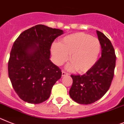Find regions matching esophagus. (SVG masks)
<instances>
[{"label": "esophagus", "mask_w": 124, "mask_h": 124, "mask_svg": "<svg viewBox=\"0 0 124 124\" xmlns=\"http://www.w3.org/2000/svg\"><path fill=\"white\" fill-rule=\"evenodd\" d=\"M69 75V73H67V72H66L65 71H62V75L63 76H66V75Z\"/></svg>", "instance_id": "34e87169"}]
</instances>
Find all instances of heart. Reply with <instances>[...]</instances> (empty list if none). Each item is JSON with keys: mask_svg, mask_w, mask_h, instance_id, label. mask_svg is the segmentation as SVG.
I'll use <instances>...</instances> for the list:
<instances>
[{"mask_svg": "<svg viewBox=\"0 0 124 124\" xmlns=\"http://www.w3.org/2000/svg\"><path fill=\"white\" fill-rule=\"evenodd\" d=\"M101 50L100 41L89 34L77 33L65 36L51 46L54 63L61 65L68 59L72 64L69 69L80 73L87 72L97 62Z\"/></svg>", "mask_w": 124, "mask_h": 124, "instance_id": "heart-1", "label": "heart"}]
</instances>
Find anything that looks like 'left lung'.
<instances>
[{
  "mask_svg": "<svg viewBox=\"0 0 124 124\" xmlns=\"http://www.w3.org/2000/svg\"><path fill=\"white\" fill-rule=\"evenodd\" d=\"M101 45V57L83 75H71L73 84L69 91L70 98L77 103L89 104L101 99L111 86L116 67L114 49L110 40L97 31Z\"/></svg>",
  "mask_w": 124,
  "mask_h": 124,
  "instance_id": "8db88e82",
  "label": "left lung"
}]
</instances>
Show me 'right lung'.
Returning a JSON list of instances; mask_svg holds the SVG:
<instances>
[{"mask_svg":"<svg viewBox=\"0 0 124 124\" xmlns=\"http://www.w3.org/2000/svg\"><path fill=\"white\" fill-rule=\"evenodd\" d=\"M63 31L38 24L20 34L13 44L8 63L13 89L23 101L39 104L49 98L62 76L50 60L51 46Z\"/></svg>","mask_w":124,"mask_h":124,"instance_id":"right-lung-1","label":"right lung"}]
</instances>
